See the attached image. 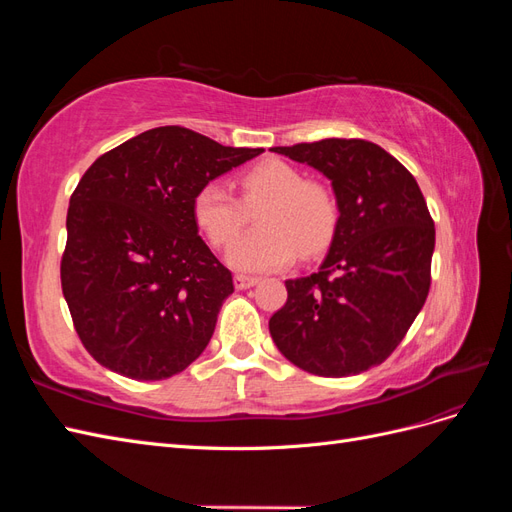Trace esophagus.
<instances>
[{"mask_svg":"<svg viewBox=\"0 0 512 512\" xmlns=\"http://www.w3.org/2000/svg\"><path fill=\"white\" fill-rule=\"evenodd\" d=\"M258 284V277H252V275H235V286L239 290H245V288H252Z\"/></svg>","mask_w":512,"mask_h":512,"instance_id":"obj_1","label":"esophagus"}]
</instances>
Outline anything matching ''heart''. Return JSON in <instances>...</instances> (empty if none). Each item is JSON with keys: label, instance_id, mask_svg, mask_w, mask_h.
I'll list each match as a JSON object with an SVG mask.
<instances>
[{"label": "heart", "instance_id": "heart-1", "mask_svg": "<svg viewBox=\"0 0 512 512\" xmlns=\"http://www.w3.org/2000/svg\"><path fill=\"white\" fill-rule=\"evenodd\" d=\"M243 200L222 181H207L192 200L194 220L215 247L236 238L246 209L263 205L260 231L244 236L228 250V262L239 271H273L297 256H314L327 247L337 224V203L324 183L307 181L299 168L267 160L241 175Z\"/></svg>", "mask_w": 512, "mask_h": 512}]
</instances>
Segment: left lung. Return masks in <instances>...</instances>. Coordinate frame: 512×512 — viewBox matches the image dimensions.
Returning <instances> with one entry per match:
<instances>
[{"label": "left lung", "instance_id": "left-lung-1", "mask_svg": "<svg viewBox=\"0 0 512 512\" xmlns=\"http://www.w3.org/2000/svg\"><path fill=\"white\" fill-rule=\"evenodd\" d=\"M271 151L320 170L339 211L320 269L286 282L271 337L309 374L356 376L386 361L425 305L436 228L423 192L406 166L361 138Z\"/></svg>", "mask_w": 512, "mask_h": 512}]
</instances>
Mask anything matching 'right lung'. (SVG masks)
Listing matches in <instances>:
<instances>
[{
  "label": "right lung",
  "instance_id": "right-lung-1",
  "mask_svg": "<svg viewBox=\"0 0 512 512\" xmlns=\"http://www.w3.org/2000/svg\"><path fill=\"white\" fill-rule=\"evenodd\" d=\"M262 151L164 126L87 168L68 207L61 290L100 365L164 380L203 354L235 286L198 237L192 200L200 185Z\"/></svg>",
  "mask_w": 512,
  "mask_h": 512
}]
</instances>
